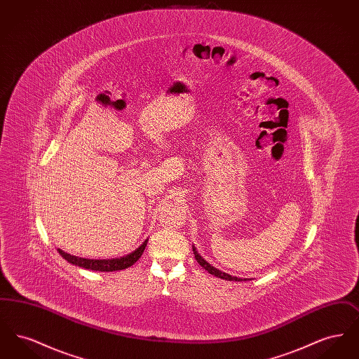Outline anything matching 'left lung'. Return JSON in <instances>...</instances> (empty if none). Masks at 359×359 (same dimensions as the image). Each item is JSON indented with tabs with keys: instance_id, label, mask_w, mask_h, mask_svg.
<instances>
[{
	"instance_id": "8db88e82",
	"label": "left lung",
	"mask_w": 359,
	"mask_h": 359,
	"mask_svg": "<svg viewBox=\"0 0 359 359\" xmlns=\"http://www.w3.org/2000/svg\"><path fill=\"white\" fill-rule=\"evenodd\" d=\"M192 250H194V255H195L196 261L199 262V265H201V266H203L208 273L214 274V276H217V277H219V278L229 280V281H242V280H245V281H246V280H248V278H239V277H234V276H231V274L224 273L222 271H219V269H217V268L211 266V265L205 261V258L196 252V248H195V246H192Z\"/></svg>"
}]
</instances>
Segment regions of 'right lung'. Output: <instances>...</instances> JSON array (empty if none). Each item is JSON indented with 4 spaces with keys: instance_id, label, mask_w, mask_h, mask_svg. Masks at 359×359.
Returning <instances> with one entry per match:
<instances>
[{
    "instance_id": "add662e5",
    "label": "right lung",
    "mask_w": 359,
    "mask_h": 359,
    "mask_svg": "<svg viewBox=\"0 0 359 359\" xmlns=\"http://www.w3.org/2000/svg\"><path fill=\"white\" fill-rule=\"evenodd\" d=\"M148 239L142 242L140 248H137L135 252H132L128 256L120 257V258H111V259H90V258H82V257L71 256L69 253L57 249L59 255L63 257L69 264L90 269V271H98V272H116L122 271L129 266H132L140 257L142 256Z\"/></svg>"
}]
</instances>
